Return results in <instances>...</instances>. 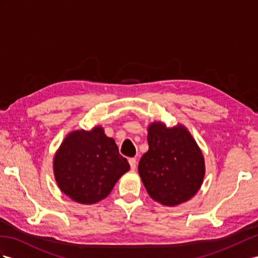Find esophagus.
Returning a JSON list of instances; mask_svg holds the SVG:
<instances>
[{
    "instance_id": "1",
    "label": "esophagus",
    "mask_w": 258,
    "mask_h": 258,
    "mask_svg": "<svg viewBox=\"0 0 258 258\" xmlns=\"http://www.w3.org/2000/svg\"><path fill=\"white\" fill-rule=\"evenodd\" d=\"M128 162H130L131 169H132V170H135V169H136V164H137L136 158H130V159H128Z\"/></svg>"
}]
</instances>
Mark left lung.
<instances>
[{"label": "left lung", "instance_id": "obj_1", "mask_svg": "<svg viewBox=\"0 0 258 258\" xmlns=\"http://www.w3.org/2000/svg\"><path fill=\"white\" fill-rule=\"evenodd\" d=\"M149 149L138 164V173L149 196L166 206L192 198L205 175V162L194 138L182 125L167 128L156 122L148 127Z\"/></svg>", "mask_w": 258, "mask_h": 258}]
</instances>
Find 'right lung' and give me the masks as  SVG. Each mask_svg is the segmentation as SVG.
<instances>
[{"mask_svg": "<svg viewBox=\"0 0 258 258\" xmlns=\"http://www.w3.org/2000/svg\"><path fill=\"white\" fill-rule=\"evenodd\" d=\"M58 187L73 201L95 204L107 197L120 177L130 170L114 140L102 127L72 132L53 161Z\"/></svg>", "mask_w": 258, "mask_h": 258, "instance_id": "right-lung-1", "label": "right lung"}]
</instances>
